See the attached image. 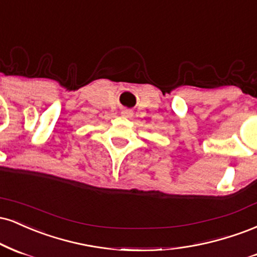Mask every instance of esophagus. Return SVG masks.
<instances>
[{"label":"esophagus","mask_w":257,"mask_h":257,"mask_svg":"<svg viewBox=\"0 0 257 257\" xmlns=\"http://www.w3.org/2000/svg\"><path fill=\"white\" fill-rule=\"evenodd\" d=\"M121 115L125 117H130V116H132V111L128 109H123V110H121Z\"/></svg>","instance_id":"1"}]
</instances>
